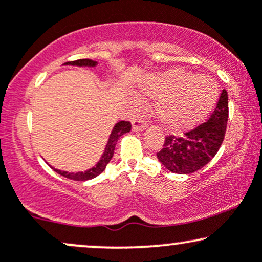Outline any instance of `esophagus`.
Instances as JSON below:
<instances>
[{"label":"esophagus","mask_w":262,"mask_h":262,"mask_svg":"<svg viewBox=\"0 0 262 262\" xmlns=\"http://www.w3.org/2000/svg\"><path fill=\"white\" fill-rule=\"evenodd\" d=\"M132 124H133V130L135 132L144 130V129L148 127V122L144 118H141V117H135L133 122H132Z\"/></svg>","instance_id":"1"}]
</instances>
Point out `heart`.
<instances>
[{
  "label": "heart",
  "mask_w": 262,
  "mask_h": 262,
  "mask_svg": "<svg viewBox=\"0 0 262 262\" xmlns=\"http://www.w3.org/2000/svg\"><path fill=\"white\" fill-rule=\"evenodd\" d=\"M141 91L156 100L155 116L161 124L177 133L203 121L219 95L214 80L185 70H170L149 77Z\"/></svg>",
  "instance_id": "heart-1"
}]
</instances>
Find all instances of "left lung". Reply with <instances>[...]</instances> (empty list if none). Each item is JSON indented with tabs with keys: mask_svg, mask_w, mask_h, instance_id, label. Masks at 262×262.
<instances>
[{
	"mask_svg": "<svg viewBox=\"0 0 262 262\" xmlns=\"http://www.w3.org/2000/svg\"><path fill=\"white\" fill-rule=\"evenodd\" d=\"M228 92L223 90L208 121L183 133L182 137L166 135L159 161L171 172L192 173L202 169L214 158L227 130Z\"/></svg>",
	"mask_w": 262,
	"mask_h": 262,
	"instance_id": "1",
	"label": "left lung"
}]
</instances>
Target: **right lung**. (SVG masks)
I'll list each match as a JSON object with an SVG mask.
<instances>
[{
	"label": "right lung",
	"instance_id": "right-lung-1",
	"mask_svg": "<svg viewBox=\"0 0 262 262\" xmlns=\"http://www.w3.org/2000/svg\"><path fill=\"white\" fill-rule=\"evenodd\" d=\"M96 64H97V62L93 61L91 59H79V60H74V61L65 62V65H76V66H95ZM130 129H132V124L130 122L128 121H121L114 125L112 134H111L110 139H108L106 149H104V152L103 155H102L100 162H98L95 167H92V169L87 170L85 172H77V173L66 172V171H60L55 169L54 170H55L58 173H60L61 176L66 177V179L75 180V181H86V180H91L93 177L98 176L102 171L106 169L107 164L111 161V159H112L117 140H118L124 133L130 132Z\"/></svg>",
	"mask_w": 262,
	"mask_h": 262
}]
</instances>
